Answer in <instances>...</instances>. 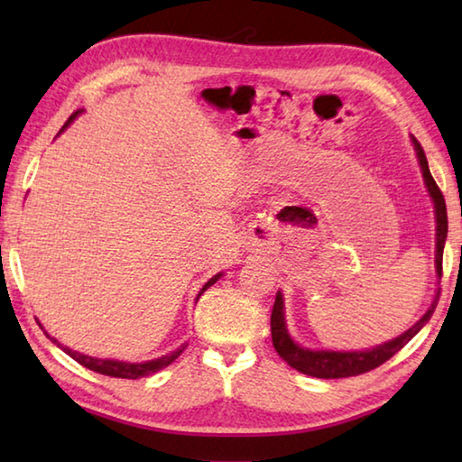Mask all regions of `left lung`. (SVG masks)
Returning <instances> with one entry per match:
<instances>
[{
  "label": "left lung",
  "instance_id": "obj_1",
  "mask_svg": "<svg viewBox=\"0 0 462 462\" xmlns=\"http://www.w3.org/2000/svg\"><path fill=\"white\" fill-rule=\"evenodd\" d=\"M413 146H416V154L421 167V175H424V181L428 187L430 198L434 201V212H436V273L442 277V253H444V240H447L448 234V217H447V203H444V195L438 189L434 177L430 175L428 161L424 154V148L413 138ZM438 297L440 291L434 297L432 306L428 308L424 316L420 318V322L413 324L408 332H403L397 338L389 340L385 344H379V346L369 348V350H355V353H338V350H310L301 348L300 344L293 342L291 336L287 332L285 326V311H283V295L281 291L275 297V306L271 311V336H273V346L279 353L283 361L293 366L295 371L303 374H310V377L318 379H342V377H356V374L369 373L377 369L391 356L408 344L413 336H416L426 322L432 318Z\"/></svg>",
  "mask_w": 462,
  "mask_h": 462
}]
</instances>
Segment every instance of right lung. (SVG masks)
Returning a JSON list of instances; mask_svg holds the SVG:
<instances>
[{"mask_svg": "<svg viewBox=\"0 0 462 462\" xmlns=\"http://www.w3.org/2000/svg\"><path fill=\"white\" fill-rule=\"evenodd\" d=\"M77 114H81V109H77V112L71 116V118L67 120V124L65 126L60 128V132L65 130L69 124H71L75 118H77ZM222 277V273H217V275H214L212 279L208 281L206 285L201 287V291L198 293V300L201 297V293L206 291L208 287H212L217 279ZM42 328V326H41ZM46 334V332H44ZM49 336V334H46ZM51 338V336H49ZM54 344H57L59 348H62L65 350V353L71 356V358H75L77 363L79 365H83V366H88L89 371H96V373H101V374H109V377H118V379H140V377H148V374H154V373H159L161 369H165V366H169L171 363L175 361V358L183 353L185 350V344L183 346H179L175 353H171V355H165V356H161V358H154V361H146V363H122V361H109V358H93V356H88V355H81V353H77V350H71V348H67V346H62L60 342H57V338H51Z\"/></svg>", "mask_w": 462, "mask_h": 462, "instance_id": "1", "label": "right lung"}]
</instances>
